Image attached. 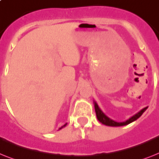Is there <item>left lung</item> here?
<instances>
[{"label": "left lung", "instance_id": "left-lung-1", "mask_svg": "<svg viewBox=\"0 0 159 159\" xmlns=\"http://www.w3.org/2000/svg\"><path fill=\"white\" fill-rule=\"evenodd\" d=\"M94 104H95V113H96L97 119L101 122L102 124H104V125H106V126H125V125L129 124V123H131V122H134V121H135L136 119H138L140 116L142 115L144 111L147 109V107L146 108H144V109H141L140 112H138L136 114H135L134 116L130 117L129 119H127L126 121H125V122H115V121H113V120L110 119L109 117H107V116L105 115L103 112H102L101 109H100V107L98 106V104L96 102L94 101Z\"/></svg>", "mask_w": 159, "mask_h": 159}]
</instances>
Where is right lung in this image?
Here are the masks:
<instances>
[{"label":"right lung","mask_w":159,"mask_h":159,"mask_svg":"<svg viewBox=\"0 0 159 159\" xmlns=\"http://www.w3.org/2000/svg\"><path fill=\"white\" fill-rule=\"evenodd\" d=\"M66 125H67V123H66V124H64V126H61V127H60V128H59V130H60V129H62V128H63V127H64V126H66Z\"/></svg>","instance_id":"right-lung-1"}]
</instances>
